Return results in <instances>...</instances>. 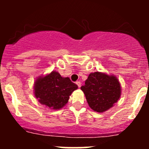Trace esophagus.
Returning <instances> with one entry per match:
<instances>
[{
  "label": "esophagus",
  "mask_w": 149,
  "mask_h": 149,
  "mask_svg": "<svg viewBox=\"0 0 149 149\" xmlns=\"http://www.w3.org/2000/svg\"><path fill=\"white\" fill-rule=\"evenodd\" d=\"M76 83L77 84V85L78 86V88H80V86H81V83H80V81H77Z\"/></svg>",
  "instance_id": "esophagus-1"
}]
</instances>
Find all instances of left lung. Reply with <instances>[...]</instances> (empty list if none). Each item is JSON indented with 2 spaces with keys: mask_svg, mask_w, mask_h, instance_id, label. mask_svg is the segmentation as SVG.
I'll return each instance as SVG.
<instances>
[{
  "mask_svg": "<svg viewBox=\"0 0 149 149\" xmlns=\"http://www.w3.org/2000/svg\"><path fill=\"white\" fill-rule=\"evenodd\" d=\"M80 89L89 107L98 113L113 107L121 95L120 84L116 76L99 71L90 73Z\"/></svg>",
  "mask_w": 149,
  "mask_h": 149,
  "instance_id": "8db88e82",
  "label": "left lung"
}]
</instances>
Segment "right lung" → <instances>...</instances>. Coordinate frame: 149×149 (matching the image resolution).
I'll return each instance as SVG.
<instances>
[{
	"instance_id": "1",
	"label": "right lung",
	"mask_w": 149,
	"mask_h": 149,
	"mask_svg": "<svg viewBox=\"0 0 149 149\" xmlns=\"http://www.w3.org/2000/svg\"><path fill=\"white\" fill-rule=\"evenodd\" d=\"M78 89V85L69 77H61L57 71L40 76L34 83V95L41 104L49 109L58 110L69 102L71 93Z\"/></svg>"
}]
</instances>
